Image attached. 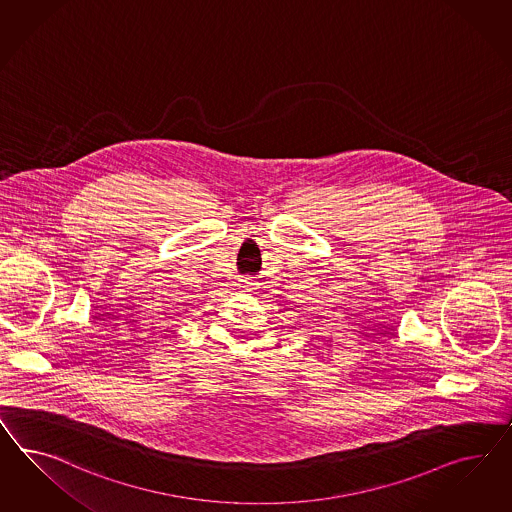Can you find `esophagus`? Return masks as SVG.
<instances>
[{
	"label": "esophagus",
	"mask_w": 512,
	"mask_h": 512,
	"mask_svg": "<svg viewBox=\"0 0 512 512\" xmlns=\"http://www.w3.org/2000/svg\"><path fill=\"white\" fill-rule=\"evenodd\" d=\"M253 285H255V283H251L249 279H242V281H240V289L244 292L253 291Z\"/></svg>",
	"instance_id": "34e87169"
}]
</instances>
